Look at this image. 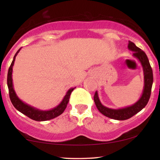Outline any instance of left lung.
<instances>
[{
	"mask_svg": "<svg viewBox=\"0 0 160 160\" xmlns=\"http://www.w3.org/2000/svg\"><path fill=\"white\" fill-rule=\"evenodd\" d=\"M128 48L129 50L134 52L132 53V56L140 62L142 66L143 73H144V88H143L142 96L140 97L138 101L130 107L114 109L106 107L102 104L97 91L94 95V103L99 112L107 117L115 119V120H126L140 112L147 105L149 99H150L152 86L153 82L152 70L150 62H149L148 56L140 48L136 47L134 43L131 41L128 42Z\"/></svg>",
	"mask_w": 160,
	"mask_h": 160,
	"instance_id": "1",
	"label": "left lung"
}]
</instances>
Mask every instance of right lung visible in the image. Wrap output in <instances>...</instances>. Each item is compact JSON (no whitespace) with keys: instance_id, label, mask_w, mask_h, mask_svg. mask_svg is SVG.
<instances>
[{"instance_id":"right-lung-1","label":"right lung","mask_w":160,"mask_h":160,"mask_svg":"<svg viewBox=\"0 0 160 160\" xmlns=\"http://www.w3.org/2000/svg\"><path fill=\"white\" fill-rule=\"evenodd\" d=\"M21 48L19 49L17 52H16L15 55L14 56L13 60L11 63V65L8 69V78H7V83L8 87L9 90V96L10 101H11L13 106L19 112H21L23 114L28 116L29 118L32 119V120L37 121H48L51 119H53L54 118L57 117V116H60L61 113H63V112L66 109L67 107L68 103L69 102L70 96L71 94V92L73 91L75 88H70L67 92L66 95H65L64 98L62 100V102L59 104L57 107H56L53 109L48 110V111H42L37 109L36 108L32 107L29 105L24 103L22 100L18 98V97L16 94L13 88V84H12V66L14 65V62L15 61V57L18 55V53L20 52Z\"/></svg>"}]
</instances>
